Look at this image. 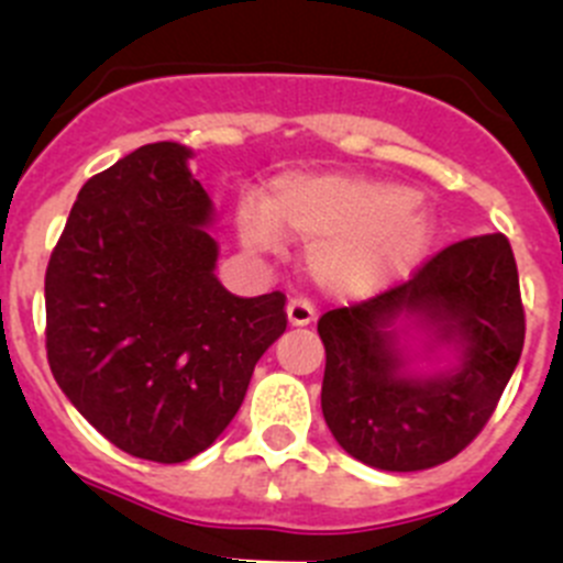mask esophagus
Listing matches in <instances>:
<instances>
[{
  "label": "esophagus",
  "instance_id": "esophagus-1",
  "mask_svg": "<svg viewBox=\"0 0 563 563\" xmlns=\"http://www.w3.org/2000/svg\"><path fill=\"white\" fill-rule=\"evenodd\" d=\"M286 313H288V321H291L294 327H305V324H310V321H313L316 310H313V305L308 302V299L294 297V299H288Z\"/></svg>",
  "mask_w": 563,
  "mask_h": 563
}]
</instances>
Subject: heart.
Wrapping results in <instances>:
<instances>
[{
  "label": "heart",
  "instance_id": "b5f03b06",
  "mask_svg": "<svg viewBox=\"0 0 563 563\" xmlns=\"http://www.w3.org/2000/svg\"><path fill=\"white\" fill-rule=\"evenodd\" d=\"M239 233L258 253L277 236L308 242L305 269L341 297L382 291L432 247L438 222L409 187L352 173H297L269 187L266 209L242 206Z\"/></svg>",
  "mask_w": 563,
  "mask_h": 563
}]
</instances>
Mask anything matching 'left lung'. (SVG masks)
Segmentation results:
<instances>
[{
  "label": "left lung",
  "mask_w": 563,
  "mask_h": 563,
  "mask_svg": "<svg viewBox=\"0 0 563 563\" xmlns=\"http://www.w3.org/2000/svg\"><path fill=\"white\" fill-rule=\"evenodd\" d=\"M404 314L457 349L456 369L404 375L391 324ZM321 412L346 454L379 471H427L478 438L526 341L515 253L504 233L462 239L412 277L319 319Z\"/></svg>",
  "instance_id": "8db88e82"
}]
</instances>
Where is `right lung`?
I'll list each match as a JSON object with an SVG mask.
<instances>
[{
  "label": "right lung",
  "instance_id": "add662e5",
  "mask_svg": "<svg viewBox=\"0 0 563 563\" xmlns=\"http://www.w3.org/2000/svg\"><path fill=\"white\" fill-rule=\"evenodd\" d=\"M154 143L79 189L46 269V354L76 409L120 451L176 465L239 412L286 294L233 297L214 275L211 200Z\"/></svg>",
  "mask_w": 563,
  "mask_h": 563
}]
</instances>
